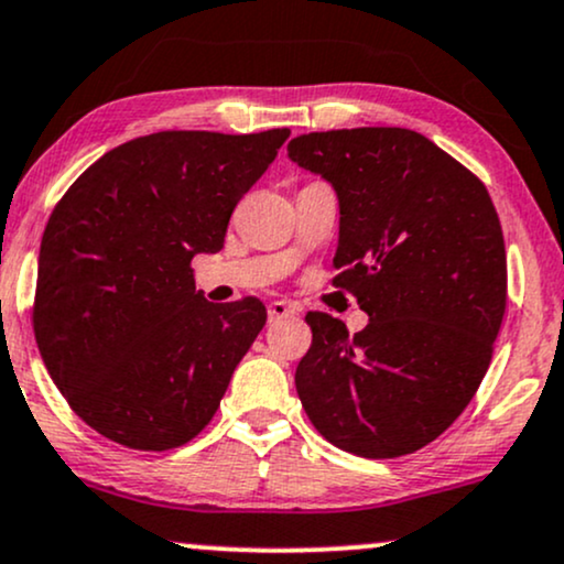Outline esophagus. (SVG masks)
<instances>
[{"instance_id":"obj_1","label":"esophagus","mask_w":564,"mask_h":564,"mask_svg":"<svg viewBox=\"0 0 564 564\" xmlns=\"http://www.w3.org/2000/svg\"><path fill=\"white\" fill-rule=\"evenodd\" d=\"M296 315V307L291 302H283V300H275L268 304V317L270 321H281V317H291Z\"/></svg>"}]
</instances>
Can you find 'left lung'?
<instances>
[{
	"label": "left lung",
	"instance_id": "8db88e82",
	"mask_svg": "<svg viewBox=\"0 0 564 564\" xmlns=\"http://www.w3.org/2000/svg\"><path fill=\"white\" fill-rule=\"evenodd\" d=\"M334 183L336 289L370 323L355 336L307 312L296 393L317 433L368 459L412 454L476 397L507 307V252L484 181L423 133L341 128L289 141Z\"/></svg>",
	"mask_w": 564,
	"mask_h": 564
}]
</instances>
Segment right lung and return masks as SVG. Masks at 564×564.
<instances>
[{
  "label": "right lung",
  "mask_w": 564,
  "mask_h": 564,
  "mask_svg": "<svg viewBox=\"0 0 564 564\" xmlns=\"http://www.w3.org/2000/svg\"><path fill=\"white\" fill-rule=\"evenodd\" d=\"M160 131L110 149L46 220L33 334L70 410L128 449L167 452L205 431L268 321L257 296L215 304L192 260L289 139Z\"/></svg>",
  "instance_id": "obj_1"
}]
</instances>
